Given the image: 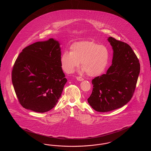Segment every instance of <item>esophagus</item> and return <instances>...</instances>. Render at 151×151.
<instances>
[{"instance_id": "34e87169", "label": "esophagus", "mask_w": 151, "mask_h": 151, "mask_svg": "<svg viewBox=\"0 0 151 151\" xmlns=\"http://www.w3.org/2000/svg\"><path fill=\"white\" fill-rule=\"evenodd\" d=\"M76 79L78 80V81H83L84 80V79L83 78H82L81 77H80V76H78V77H76Z\"/></svg>"}]
</instances>
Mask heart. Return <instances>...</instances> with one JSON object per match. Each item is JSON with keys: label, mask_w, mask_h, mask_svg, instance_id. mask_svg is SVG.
<instances>
[{"label": "heart", "mask_w": 151, "mask_h": 151, "mask_svg": "<svg viewBox=\"0 0 151 151\" xmlns=\"http://www.w3.org/2000/svg\"><path fill=\"white\" fill-rule=\"evenodd\" d=\"M109 59V51L106 46L92 41H82L73 43L71 51H64L60 62L63 70L70 73L81 62L83 71H86L88 76L94 77L105 70Z\"/></svg>", "instance_id": "b5f03b06"}]
</instances>
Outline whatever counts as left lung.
Masks as SVG:
<instances>
[{"label": "left lung", "instance_id": "1", "mask_svg": "<svg viewBox=\"0 0 151 151\" xmlns=\"http://www.w3.org/2000/svg\"><path fill=\"white\" fill-rule=\"evenodd\" d=\"M113 50L112 65L106 73L92 80L93 90L88 99L91 106L99 112L121 108L133 96L140 73L138 58L127 43L110 37Z\"/></svg>", "mask_w": 151, "mask_h": 151}]
</instances>
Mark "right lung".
<instances>
[{"mask_svg": "<svg viewBox=\"0 0 151 151\" xmlns=\"http://www.w3.org/2000/svg\"><path fill=\"white\" fill-rule=\"evenodd\" d=\"M60 59V44L53 38L22 50L13 67L12 81L23 108L45 113L56 105L67 81Z\"/></svg>", "mask_w": 151, "mask_h": 151, "instance_id": "obj_1", "label": "right lung"}]
</instances>
